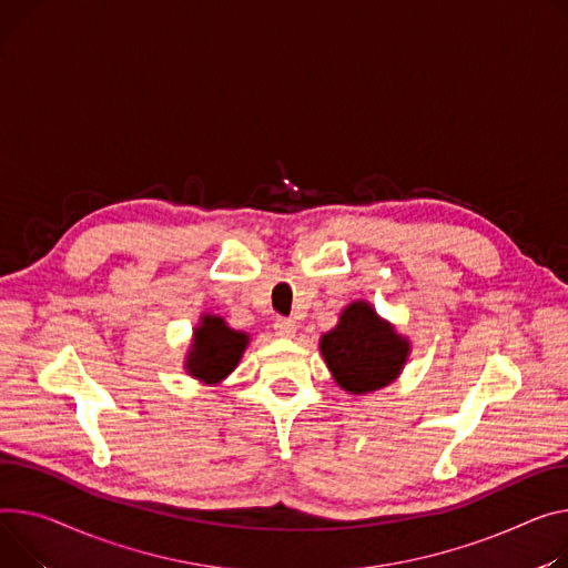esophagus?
Masks as SVG:
<instances>
[{
  "label": "esophagus",
  "instance_id": "obj_1",
  "mask_svg": "<svg viewBox=\"0 0 568 568\" xmlns=\"http://www.w3.org/2000/svg\"><path fill=\"white\" fill-rule=\"evenodd\" d=\"M274 331H276V335H281V337H292V335L296 333V322H294V320H287V317H278V320L274 322Z\"/></svg>",
  "mask_w": 568,
  "mask_h": 568
}]
</instances>
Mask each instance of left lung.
Returning a JSON list of instances; mask_svg holds the SVG:
<instances>
[{"instance_id": "1", "label": "left lung", "mask_w": 568, "mask_h": 568, "mask_svg": "<svg viewBox=\"0 0 568 568\" xmlns=\"http://www.w3.org/2000/svg\"><path fill=\"white\" fill-rule=\"evenodd\" d=\"M320 349L337 386L361 395L395 379L406 361L408 343L390 324L376 317L369 304L358 301L322 337Z\"/></svg>"}]
</instances>
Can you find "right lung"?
I'll return each mask as SVG.
<instances>
[{"label": "right lung", "mask_w": 568, "mask_h": 568, "mask_svg": "<svg viewBox=\"0 0 568 568\" xmlns=\"http://www.w3.org/2000/svg\"><path fill=\"white\" fill-rule=\"evenodd\" d=\"M246 345L248 337L244 333L229 328L221 317L205 315L186 356V369L201 382L216 384L235 369Z\"/></svg>", "instance_id": "1"}]
</instances>
